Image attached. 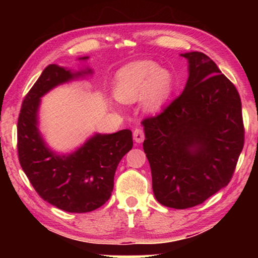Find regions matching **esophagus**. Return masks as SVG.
Listing matches in <instances>:
<instances>
[{
    "label": "esophagus",
    "mask_w": 258,
    "mask_h": 258,
    "mask_svg": "<svg viewBox=\"0 0 258 258\" xmlns=\"http://www.w3.org/2000/svg\"><path fill=\"white\" fill-rule=\"evenodd\" d=\"M134 140H135L136 143H142L143 140H144V132L143 129L141 128H137L134 130Z\"/></svg>",
    "instance_id": "obj_1"
}]
</instances>
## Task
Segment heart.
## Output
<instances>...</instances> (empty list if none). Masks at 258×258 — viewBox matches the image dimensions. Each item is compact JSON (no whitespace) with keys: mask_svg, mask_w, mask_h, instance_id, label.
<instances>
[{"mask_svg":"<svg viewBox=\"0 0 258 258\" xmlns=\"http://www.w3.org/2000/svg\"><path fill=\"white\" fill-rule=\"evenodd\" d=\"M171 74L153 61H141L118 75L116 97L123 103H133L144 97L147 109H156L170 94Z\"/></svg>","mask_w":258,"mask_h":258,"instance_id":"1","label":"heart"}]
</instances>
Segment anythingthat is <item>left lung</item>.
Returning a JSON list of instances; mask_svg holds the SVG:
<instances>
[{
	"label": "left lung",
	"instance_id": "obj_1",
	"mask_svg": "<svg viewBox=\"0 0 258 258\" xmlns=\"http://www.w3.org/2000/svg\"><path fill=\"white\" fill-rule=\"evenodd\" d=\"M181 56L189 62L184 90L142 121L154 195L175 209L199 206L227 186L244 146L236 87L203 52Z\"/></svg>",
	"mask_w": 258,
	"mask_h": 258
}]
</instances>
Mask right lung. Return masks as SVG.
Wrapping results in <instances>:
<instances>
[{
    "label": "right lung",
    "mask_w": 258,
    "mask_h": 258,
    "mask_svg": "<svg viewBox=\"0 0 258 258\" xmlns=\"http://www.w3.org/2000/svg\"><path fill=\"white\" fill-rule=\"evenodd\" d=\"M90 73L49 64L24 97L17 121V153L24 174L41 199L68 213H89L110 199L117 165L133 148L129 129L96 134L69 155L54 153L42 139L37 126L41 97L58 84Z\"/></svg>",
    "instance_id": "obj_1"
}]
</instances>
